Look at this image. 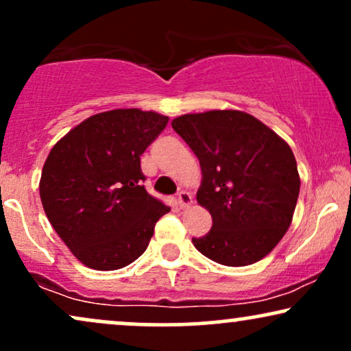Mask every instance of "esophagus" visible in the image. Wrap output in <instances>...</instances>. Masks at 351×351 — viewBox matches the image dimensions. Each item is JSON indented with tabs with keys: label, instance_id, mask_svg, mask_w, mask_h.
I'll use <instances>...</instances> for the list:
<instances>
[{
	"label": "esophagus",
	"instance_id": "obj_1",
	"mask_svg": "<svg viewBox=\"0 0 351 351\" xmlns=\"http://www.w3.org/2000/svg\"><path fill=\"white\" fill-rule=\"evenodd\" d=\"M176 201H178V206L181 208H186V207H189L191 204H193V197H191V194L188 193V191H180Z\"/></svg>",
	"mask_w": 351,
	"mask_h": 351
}]
</instances>
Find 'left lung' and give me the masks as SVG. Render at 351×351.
<instances>
[{"label":"left lung","mask_w":351,"mask_h":351,"mask_svg":"<svg viewBox=\"0 0 351 351\" xmlns=\"http://www.w3.org/2000/svg\"><path fill=\"white\" fill-rule=\"evenodd\" d=\"M201 163L197 202L212 215L193 245L228 267L254 264L290 227L300 175L290 145L259 119L238 110L188 113L171 121Z\"/></svg>","instance_id":"obj_1"}]
</instances>
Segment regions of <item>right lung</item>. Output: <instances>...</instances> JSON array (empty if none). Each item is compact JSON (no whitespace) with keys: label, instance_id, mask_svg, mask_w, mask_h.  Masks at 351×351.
<instances>
[{"label":"right lung","instance_id":"obj_1","mask_svg":"<svg viewBox=\"0 0 351 351\" xmlns=\"http://www.w3.org/2000/svg\"><path fill=\"white\" fill-rule=\"evenodd\" d=\"M168 117L139 108L97 113L53 145L40 178L43 210L87 267L117 270L147 250L170 207L144 189L141 155Z\"/></svg>","mask_w":351,"mask_h":351}]
</instances>
